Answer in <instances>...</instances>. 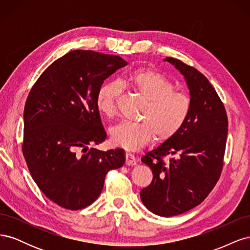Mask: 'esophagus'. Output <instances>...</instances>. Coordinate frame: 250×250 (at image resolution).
Returning <instances> with one entry per match:
<instances>
[{
	"mask_svg": "<svg viewBox=\"0 0 250 250\" xmlns=\"http://www.w3.org/2000/svg\"><path fill=\"white\" fill-rule=\"evenodd\" d=\"M125 157H126V165L127 166H134L137 165V158H135V156L131 153H126L125 154Z\"/></svg>",
	"mask_w": 250,
	"mask_h": 250,
	"instance_id": "obj_1",
	"label": "esophagus"
}]
</instances>
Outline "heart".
Masks as SVG:
<instances>
[{"label": "heart", "instance_id": "heart-1", "mask_svg": "<svg viewBox=\"0 0 250 250\" xmlns=\"http://www.w3.org/2000/svg\"><path fill=\"white\" fill-rule=\"evenodd\" d=\"M146 100L141 111V122H121L110 129V139L117 146L137 150L154 137L167 140L185 125L191 109L186 94L174 90L173 83L164 75L150 69H139L128 74L123 81ZM122 86L117 81H106L98 88L96 105L101 113L112 117Z\"/></svg>", "mask_w": 250, "mask_h": 250}]
</instances>
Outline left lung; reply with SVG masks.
I'll use <instances>...</instances> for the list:
<instances>
[{"instance_id":"1","label":"left lung","mask_w":250,"mask_h":250,"mask_svg":"<svg viewBox=\"0 0 250 250\" xmlns=\"http://www.w3.org/2000/svg\"><path fill=\"white\" fill-rule=\"evenodd\" d=\"M168 62L183 75L190 90L191 109L183 128L142 157L152 170L151 184L141 200L162 217L184 214L208 197L221 175L228 139V116L209 81L195 67L172 57ZM171 156L165 163L164 156Z\"/></svg>"}]
</instances>
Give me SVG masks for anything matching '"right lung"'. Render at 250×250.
Listing matches in <instances>:
<instances>
[{
	"instance_id": "1",
	"label": "right lung",
	"mask_w": 250,
	"mask_h": 250,
	"mask_svg": "<svg viewBox=\"0 0 250 250\" xmlns=\"http://www.w3.org/2000/svg\"><path fill=\"white\" fill-rule=\"evenodd\" d=\"M126 64L117 55L74 50L50 64L29 93L22 154L37 187L62 208L88 207L101 194L107 172L125 163L123 149L88 145L106 139L98 88Z\"/></svg>"
}]
</instances>
